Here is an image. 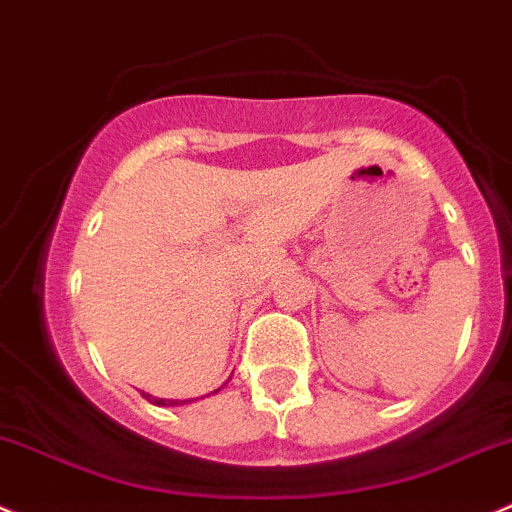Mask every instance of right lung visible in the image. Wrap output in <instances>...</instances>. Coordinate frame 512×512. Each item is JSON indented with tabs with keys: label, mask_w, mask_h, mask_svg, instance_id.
<instances>
[{
	"label": "right lung",
	"mask_w": 512,
	"mask_h": 512,
	"mask_svg": "<svg viewBox=\"0 0 512 512\" xmlns=\"http://www.w3.org/2000/svg\"><path fill=\"white\" fill-rule=\"evenodd\" d=\"M217 393V390H215ZM145 395V393H142ZM147 400H150V403H155V405H160V408H175V405H185L182 403V400H165V398H152V395H145Z\"/></svg>",
	"instance_id": "1"
}]
</instances>
